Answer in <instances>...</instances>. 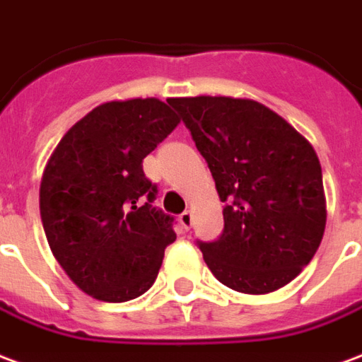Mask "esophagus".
I'll return each mask as SVG.
<instances>
[{"label":"esophagus","mask_w":362,"mask_h":362,"mask_svg":"<svg viewBox=\"0 0 362 362\" xmlns=\"http://www.w3.org/2000/svg\"><path fill=\"white\" fill-rule=\"evenodd\" d=\"M179 221H181V226H183L185 229H189L192 226V212L191 210H187V212H183L181 216H179Z\"/></svg>","instance_id":"34e87169"}]
</instances>
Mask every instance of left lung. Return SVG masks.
Listing matches in <instances>:
<instances>
[{"label":"left lung","mask_w":362,"mask_h":362,"mask_svg":"<svg viewBox=\"0 0 362 362\" xmlns=\"http://www.w3.org/2000/svg\"><path fill=\"white\" fill-rule=\"evenodd\" d=\"M216 181L223 233L199 243L218 281L249 295L287 286L313 260L326 229L322 168L313 144L249 98L168 100Z\"/></svg>","instance_id":"left-lung-1"}]
</instances>
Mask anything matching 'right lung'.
<instances>
[{"instance_id":"right-lung-1","label":"right lung","mask_w":362,"mask_h":362,"mask_svg":"<svg viewBox=\"0 0 362 362\" xmlns=\"http://www.w3.org/2000/svg\"><path fill=\"white\" fill-rule=\"evenodd\" d=\"M158 98L112 100L76 121L49 156L40 216L49 249L81 291L123 303L148 291L171 218L152 208L156 185L142 160L179 125Z\"/></svg>"}]
</instances>
